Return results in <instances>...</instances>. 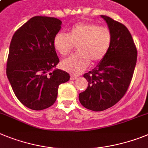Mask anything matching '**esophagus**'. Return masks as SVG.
<instances>
[{
  "label": "esophagus",
  "instance_id": "esophagus-1",
  "mask_svg": "<svg viewBox=\"0 0 148 148\" xmlns=\"http://www.w3.org/2000/svg\"><path fill=\"white\" fill-rule=\"evenodd\" d=\"M77 78V76H74V75H71V80H76Z\"/></svg>",
  "mask_w": 148,
  "mask_h": 148
}]
</instances>
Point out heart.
Segmentation results:
<instances>
[{"instance_id": "obj_1", "label": "heart", "mask_w": 148, "mask_h": 148, "mask_svg": "<svg viewBox=\"0 0 148 148\" xmlns=\"http://www.w3.org/2000/svg\"><path fill=\"white\" fill-rule=\"evenodd\" d=\"M112 41L110 31L104 26L89 22L77 23L69 33L59 32L53 38V46L61 56L68 55L77 46L79 53L61 63V67L71 74H79L86 69L90 62H98L108 53Z\"/></svg>"}]
</instances>
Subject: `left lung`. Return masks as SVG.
I'll return each instance as SVG.
<instances>
[{"instance_id": "left-lung-1", "label": "left lung", "mask_w": 148, "mask_h": 148, "mask_svg": "<svg viewBox=\"0 0 148 148\" xmlns=\"http://www.w3.org/2000/svg\"><path fill=\"white\" fill-rule=\"evenodd\" d=\"M101 16L111 33V45L97 66L84 75L88 86L79 94L81 105L93 111L106 110L123 97L137 61V49L128 28L110 17Z\"/></svg>"}]
</instances>
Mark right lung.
<instances>
[{
    "instance_id": "right-lung-1",
    "label": "right lung",
    "mask_w": 148,
    "mask_h": 148,
    "mask_svg": "<svg viewBox=\"0 0 148 148\" xmlns=\"http://www.w3.org/2000/svg\"><path fill=\"white\" fill-rule=\"evenodd\" d=\"M62 24L54 17H32L11 40L7 78L17 99L32 110L52 106L56 100L59 86L70 79L66 71H53L59 62L53 38Z\"/></svg>"
}]
</instances>
